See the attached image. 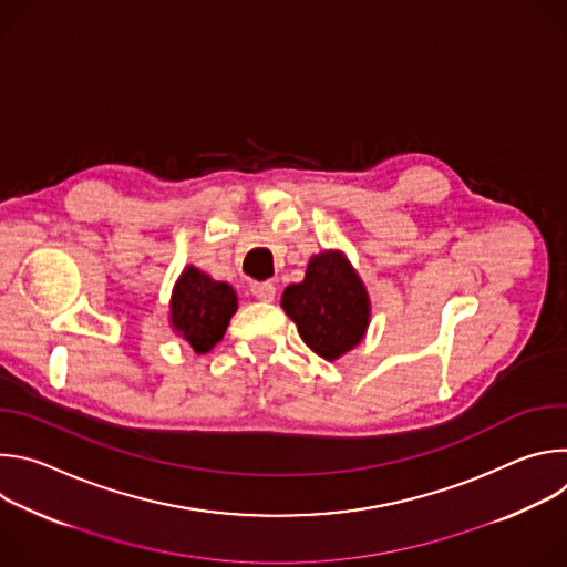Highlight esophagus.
<instances>
[{
	"label": "esophagus",
	"instance_id": "obj_1",
	"mask_svg": "<svg viewBox=\"0 0 567 567\" xmlns=\"http://www.w3.org/2000/svg\"><path fill=\"white\" fill-rule=\"evenodd\" d=\"M251 293L262 300V302H274L276 298V287L271 282H254L251 285Z\"/></svg>",
	"mask_w": 567,
	"mask_h": 567
}]
</instances>
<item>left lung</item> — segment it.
Masks as SVG:
<instances>
[{
  "instance_id": "left-lung-1",
  "label": "left lung",
  "mask_w": 567,
  "mask_h": 567,
  "mask_svg": "<svg viewBox=\"0 0 567 567\" xmlns=\"http://www.w3.org/2000/svg\"><path fill=\"white\" fill-rule=\"evenodd\" d=\"M280 305L309 350L328 361L359 346L370 320L363 282L337 251L313 256L305 280L289 285Z\"/></svg>"
}]
</instances>
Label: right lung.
Segmentation results:
<instances>
[{
  "instance_id": "add662e5",
  "label": "right lung",
  "mask_w": 567,
  "mask_h": 567,
  "mask_svg": "<svg viewBox=\"0 0 567 567\" xmlns=\"http://www.w3.org/2000/svg\"><path fill=\"white\" fill-rule=\"evenodd\" d=\"M237 309L230 285L217 282L195 267H188L175 285L171 318L173 328L197 354H206L221 341L228 320Z\"/></svg>"
}]
</instances>
